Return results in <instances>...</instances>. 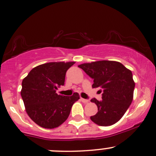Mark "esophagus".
Masks as SVG:
<instances>
[{"label":"esophagus","mask_w":156,"mask_h":156,"mask_svg":"<svg viewBox=\"0 0 156 156\" xmlns=\"http://www.w3.org/2000/svg\"><path fill=\"white\" fill-rule=\"evenodd\" d=\"M80 100H81V102H83V103H88L89 102V99H83V98H80Z\"/></svg>","instance_id":"obj_1"}]
</instances>
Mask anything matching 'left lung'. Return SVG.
Masks as SVG:
<instances>
[{
  "label": "left lung",
  "mask_w": 156,
  "mask_h": 156,
  "mask_svg": "<svg viewBox=\"0 0 156 156\" xmlns=\"http://www.w3.org/2000/svg\"><path fill=\"white\" fill-rule=\"evenodd\" d=\"M94 79L92 88H100L102 100L93 98L98 108L96 115L90 119L102 126L115 124L128 110L134 97L135 83L132 73L115 61L101 60L78 65Z\"/></svg>",
  "instance_id": "obj_1"
}]
</instances>
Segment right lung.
I'll use <instances>...</instances> for the list:
<instances>
[{
	"label": "right lung",
	"mask_w": 156,
	"mask_h": 156,
	"mask_svg": "<svg viewBox=\"0 0 156 156\" xmlns=\"http://www.w3.org/2000/svg\"><path fill=\"white\" fill-rule=\"evenodd\" d=\"M75 62H53L32 69L22 80L21 96L29 117L45 129H54L68 118L73 105L80 99L77 92L70 97L57 94L64 86L65 74Z\"/></svg>",
	"instance_id": "add662e5"
}]
</instances>
